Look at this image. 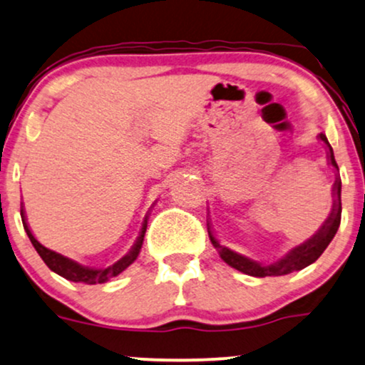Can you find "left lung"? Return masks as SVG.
<instances>
[{"instance_id":"obj_1","label":"left lung","mask_w":365,"mask_h":365,"mask_svg":"<svg viewBox=\"0 0 365 365\" xmlns=\"http://www.w3.org/2000/svg\"><path fill=\"white\" fill-rule=\"evenodd\" d=\"M320 138L322 141L327 145V150H329V161L330 165L334 167L335 170H339L336 167V161H335V156H334V150H331L329 140H327V136L324 133H320ZM340 188H342V182H340L339 177L335 180V185H334V207H331V212H330V217L325 220V224L322 225L320 230L313 236L312 239H308L307 242L299 244L294 249L286 255L283 259L273 262V264H259V262L249 259V257L242 256V255H237V252L230 251L229 247H224L220 246L219 241L212 236V232L209 230V236H210V241L214 244V247L219 251V255L222 259L227 262L229 266H232L234 269L241 271L244 274H249V276H257V278H264V276H283V274H289V273H294V271H299L303 269V267L310 266L312 262H315L318 257L322 256V252L325 251L327 246L331 242V239L335 237L336 230H339V225H340V215H342V202H340Z\"/></svg>"}]
</instances>
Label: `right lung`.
<instances>
[{
  "mask_svg": "<svg viewBox=\"0 0 365 365\" xmlns=\"http://www.w3.org/2000/svg\"><path fill=\"white\" fill-rule=\"evenodd\" d=\"M21 220H23V227H25L26 234H29L31 244H34V247L36 249V252H38L45 264H47L50 269L53 271V273L62 276V278L73 281V283H84V284L106 283V281L114 278V276L121 274L129 264H133L141 251L143 239H145V232H146V222H148V219H145V224H143L140 237H138L135 246L131 247V251H129L126 256L121 257L118 262H114L113 266L104 267V269H94V267L82 266V264H79V262L68 259V257L52 251V249H47L45 246H41V244L35 239L34 234H31L29 224H26L25 212H23V209H21Z\"/></svg>",
  "mask_w": 365,
  "mask_h": 365,
  "instance_id": "right-lung-1",
  "label": "right lung"
}]
</instances>
